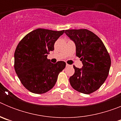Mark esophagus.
Here are the masks:
<instances>
[{
	"instance_id": "esophagus-1",
	"label": "esophagus",
	"mask_w": 121,
	"mask_h": 121,
	"mask_svg": "<svg viewBox=\"0 0 121 121\" xmlns=\"http://www.w3.org/2000/svg\"><path fill=\"white\" fill-rule=\"evenodd\" d=\"M70 65H69V64H66V67H70Z\"/></svg>"
}]
</instances>
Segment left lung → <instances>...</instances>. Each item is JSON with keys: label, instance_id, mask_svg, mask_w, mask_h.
Returning <instances> with one entry per match:
<instances>
[{"label": "left lung", "instance_id": "left-lung-1", "mask_svg": "<svg viewBox=\"0 0 121 121\" xmlns=\"http://www.w3.org/2000/svg\"><path fill=\"white\" fill-rule=\"evenodd\" d=\"M65 33L74 42L76 56L83 66H73L75 72L69 79L71 86L84 94H90L100 88L106 80L111 59L102 41L86 29L67 30Z\"/></svg>", "mask_w": 121, "mask_h": 121}]
</instances>
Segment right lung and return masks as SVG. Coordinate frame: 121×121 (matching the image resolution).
<instances>
[{"mask_svg": "<svg viewBox=\"0 0 121 121\" xmlns=\"http://www.w3.org/2000/svg\"><path fill=\"white\" fill-rule=\"evenodd\" d=\"M64 31L38 28L20 41L14 53V69L22 85L31 92L42 94L53 88L66 63L53 64L47 59Z\"/></svg>", "mask_w": 121, "mask_h": 121, "instance_id": "add662e5", "label": "right lung"}]
</instances>
